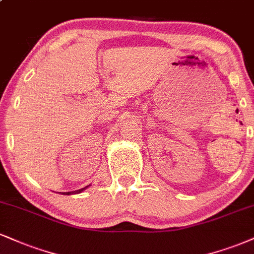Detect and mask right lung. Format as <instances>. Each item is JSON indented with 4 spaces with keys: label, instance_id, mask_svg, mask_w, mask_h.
<instances>
[{
    "label": "right lung",
    "instance_id": "right-lung-1",
    "mask_svg": "<svg viewBox=\"0 0 254 254\" xmlns=\"http://www.w3.org/2000/svg\"><path fill=\"white\" fill-rule=\"evenodd\" d=\"M85 188H87V187H85ZM85 188H81V189H78V190H74V191H67V193H63V194H66V195H69V194H78V193H80V191H82L84 190Z\"/></svg>",
    "mask_w": 254,
    "mask_h": 254
}]
</instances>
